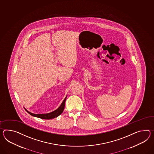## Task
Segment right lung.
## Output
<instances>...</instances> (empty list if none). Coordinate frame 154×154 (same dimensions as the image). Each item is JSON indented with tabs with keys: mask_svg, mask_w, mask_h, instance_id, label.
Returning a JSON list of instances; mask_svg holds the SVG:
<instances>
[{
	"mask_svg": "<svg viewBox=\"0 0 154 154\" xmlns=\"http://www.w3.org/2000/svg\"><path fill=\"white\" fill-rule=\"evenodd\" d=\"M66 97L64 99L63 101L62 102V104L60 106V107L58 109H57L56 110H55L54 111L52 112L49 113H46V114H34L32 113H30V112L28 111L26 109V111L28 113H29L30 115L33 116L37 117L38 118H40L42 119H45V120H49V119H52L53 118H55L56 117L58 116L59 115H60L62 113L64 109V106H65V101L66 100Z\"/></svg>",
	"mask_w": 154,
	"mask_h": 154,
	"instance_id": "obj_1",
	"label": "right lung"
}]
</instances>
